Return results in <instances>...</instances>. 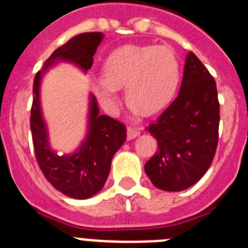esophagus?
Wrapping results in <instances>:
<instances>
[{
  "instance_id": "1",
  "label": "esophagus",
  "mask_w": 248,
  "mask_h": 248,
  "mask_svg": "<svg viewBox=\"0 0 248 248\" xmlns=\"http://www.w3.org/2000/svg\"><path fill=\"white\" fill-rule=\"evenodd\" d=\"M139 135H140V131L138 128L135 127H127V140H132V139L138 138Z\"/></svg>"
}]
</instances>
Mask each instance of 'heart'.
Masks as SVG:
<instances>
[{"label": "heart", "mask_w": 248, "mask_h": 248, "mask_svg": "<svg viewBox=\"0 0 248 248\" xmlns=\"http://www.w3.org/2000/svg\"><path fill=\"white\" fill-rule=\"evenodd\" d=\"M103 76L94 80L93 90L107 110H116L120 88L126 86L128 103L145 114H154L166 108L176 94L180 62L167 46L127 44L107 57Z\"/></svg>", "instance_id": "1"}]
</instances>
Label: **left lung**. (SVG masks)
I'll list each match as a JSON object with an SVG mask.
<instances>
[{
    "label": "left lung",
    "mask_w": 248,
    "mask_h": 248,
    "mask_svg": "<svg viewBox=\"0 0 248 248\" xmlns=\"http://www.w3.org/2000/svg\"><path fill=\"white\" fill-rule=\"evenodd\" d=\"M219 120L215 80L190 52L178 96L146 127L158 141V150L145 164L156 188L183 191L204 176L218 145Z\"/></svg>",
    "instance_id": "obj_1"
}]
</instances>
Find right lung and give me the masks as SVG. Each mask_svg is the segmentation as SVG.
Returning a JSON list of instances; mask_svg holds the SVG:
<instances>
[{
  "label": "right lung",
  "mask_w": 248,
  "mask_h": 248,
  "mask_svg": "<svg viewBox=\"0 0 248 248\" xmlns=\"http://www.w3.org/2000/svg\"><path fill=\"white\" fill-rule=\"evenodd\" d=\"M98 31L78 34L57 48L38 71L33 84V106L30 128L37 162L52 186L72 199H89L103 188L112 158L126 140V127L113 118L99 114L95 96L89 95L88 131L84 141L71 154L54 152L48 139L47 124L40 106V84L49 68L57 62H68L86 72L93 65V56L103 40Z\"/></svg>",
  "instance_id": "add662e5"
}]
</instances>
